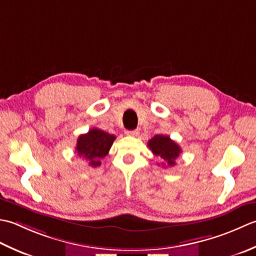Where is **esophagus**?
Masks as SVG:
<instances>
[{
  "instance_id": "obj_1",
  "label": "esophagus",
  "mask_w": 256,
  "mask_h": 256,
  "mask_svg": "<svg viewBox=\"0 0 256 256\" xmlns=\"http://www.w3.org/2000/svg\"><path fill=\"white\" fill-rule=\"evenodd\" d=\"M124 134H126L127 136H138L139 132H138V130H127V132Z\"/></svg>"
}]
</instances>
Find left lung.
Listing matches in <instances>:
<instances>
[{
	"label": "left lung",
	"instance_id": "1",
	"mask_svg": "<svg viewBox=\"0 0 256 256\" xmlns=\"http://www.w3.org/2000/svg\"><path fill=\"white\" fill-rule=\"evenodd\" d=\"M148 147L152 152L164 161L168 166L176 164V159L181 154L179 144L171 140L169 136L156 134L148 142Z\"/></svg>",
	"mask_w": 256,
	"mask_h": 256
}]
</instances>
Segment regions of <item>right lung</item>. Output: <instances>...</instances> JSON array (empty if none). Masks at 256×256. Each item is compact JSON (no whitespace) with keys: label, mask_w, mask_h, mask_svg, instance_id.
Returning a JSON list of instances; mask_svg holds the SVG:
<instances>
[{"label":"right lung","mask_w":256,"mask_h":256,"mask_svg":"<svg viewBox=\"0 0 256 256\" xmlns=\"http://www.w3.org/2000/svg\"><path fill=\"white\" fill-rule=\"evenodd\" d=\"M114 134L105 132L98 128H92L77 139L76 152L85 159L92 166H99L102 159L105 158L114 142Z\"/></svg>","instance_id":"obj_1"}]
</instances>
